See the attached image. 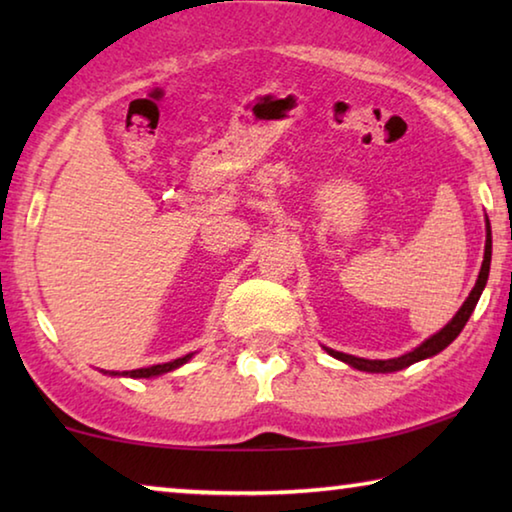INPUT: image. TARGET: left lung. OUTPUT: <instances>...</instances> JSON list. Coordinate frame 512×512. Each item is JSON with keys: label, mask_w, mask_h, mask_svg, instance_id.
<instances>
[{"label": "left lung", "mask_w": 512, "mask_h": 512, "mask_svg": "<svg viewBox=\"0 0 512 512\" xmlns=\"http://www.w3.org/2000/svg\"><path fill=\"white\" fill-rule=\"evenodd\" d=\"M485 253H483V264H481V273H479V280H476L474 289L467 300L463 302V307L458 309V314L449 320V323L440 329L438 334H433L431 339L424 341L420 348H415L409 354H402V357L397 359H386V361H370V359H359V357H352V354H343V352H336V350H329L325 348L329 354H332L334 359H341L345 363H350L352 368L357 370H366V372H395V370H402V368H409L411 363L415 361H422L427 357H433V354L443 352L449 343H452L458 334H461V329L465 327L467 320H470L472 311L476 307V302L481 298V291L485 287V282H488V273H490V259H492V235H490V223H485Z\"/></svg>", "instance_id": "1"}]
</instances>
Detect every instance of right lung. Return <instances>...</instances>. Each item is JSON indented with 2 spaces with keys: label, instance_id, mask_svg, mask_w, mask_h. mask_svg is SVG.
<instances>
[{
  "label": "right lung",
  "instance_id": "1",
  "mask_svg": "<svg viewBox=\"0 0 512 512\" xmlns=\"http://www.w3.org/2000/svg\"><path fill=\"white\" fill-rule=\"evenodd\" d=\"M187 359H192V354H185V357L173 359V361H167V363H158V366H151V368H137V370H126V372H115V370H112L110 375H126V377H135V379L155 377V375H162V372H169L173 368L183 366Z\"/></svg>",
  "mask_w": 512,
  "mask_h": 512
}]
</instances>
